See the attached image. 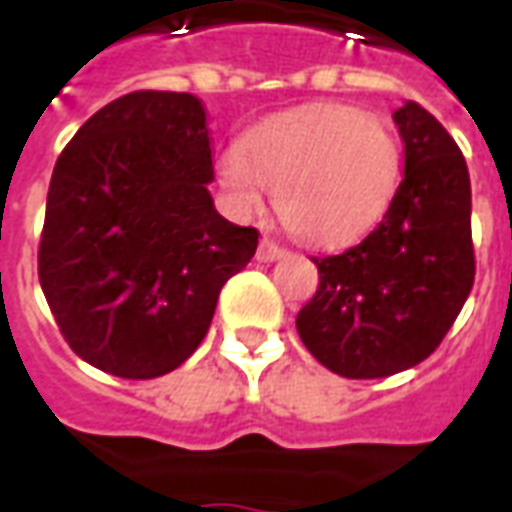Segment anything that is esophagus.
<instances>
[{
	"mask_svg": "<svg viewBox=\"0 0 512 512\" xmlns=\"http://www.w3.org/2000/svg\"><path fill=\"white\" fill-rule=\"evenodd\" d=\"M286 253V248H280L278 242H272L270 237H264V240L259 242V251H256V259L264 261V264H270V261L280 259Z\"/></svg>",
	"mask_w": 512,
	"mask_h": 512,
	"instance_id": "1",
	"label": "esophagus"
}]
</instances>
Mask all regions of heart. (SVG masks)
Wrapping results in <instances>:
<instances>
[{"label": "heart", "mask_w": 512, "mask_h": 512, "mask_svg": "<svg viewBox=\"0 0 512 512\" xmlns=\"http://www.w3.org/2000/svg\"><path fill=\"white\" fill-rule=\"evenodd\" d=\"M399 142L356 107L315 105L259 126L221 156L218 172L245 210L261 188L278 197L280 221L313 245H343L370 232L399 183Z\"/></svg>", "instance_id": "heart-1"}]
</instances>
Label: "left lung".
<instances>
[{
    "label": "left lung",
    "mask_w": 512,
    "mask_h": 512,
    "mask_svg": "<svg viewBox=\"0 0 512 512\" xmlns=\"http://www.w3.org/2000/svg\"><path fill=\"white\" fill-rule=\"evenodd\" d=\"M405 178L359 245L315 259L318 288L297 315L302 343L343 378H386L437 351L475 283L467 161L418 102L394 113Z\"/></svg>",
    "instance_id": "left-lung-1"
}]
</instances>
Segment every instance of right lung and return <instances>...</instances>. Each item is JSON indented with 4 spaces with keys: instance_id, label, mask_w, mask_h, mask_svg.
<instances>
[{
    "instance_id": "right-lung-1",
    "label": "right lung",
    "mask_w": 512,
    "mask_h": 512,
    "mask_svg": "<svg viewBox=\"0 0 512 512\" xmlns=\"http://www.w3.org/2000/svg\"><path fill=\"white\" fill-rule=\"evenodd\" d=\"M194 94L132 91L96 110L53 167L37 272L59 332L91 367L167 375L197 351L215 302L259 245L218 215Z\"/></svg>"
}]
</instances>
